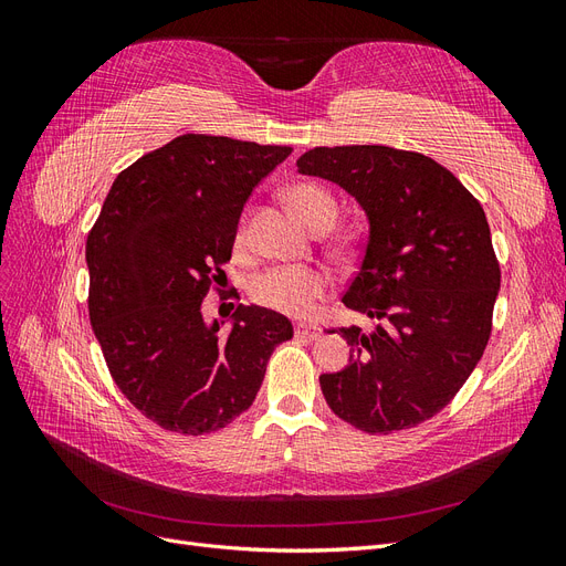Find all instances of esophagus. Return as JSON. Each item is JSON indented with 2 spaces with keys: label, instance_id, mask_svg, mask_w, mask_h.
I'll return each mask as SVG.
<instances>
[{
  "label": "esophagus",
  "instance_id": "esophagus-1",
  "mask_svg": "<svg viewBox=\"0 0 566 566\" xmlns=\"http://www.w3.org/2000/svg\"><path fill=\"white\" fill-rule=\"evenodd\" d=\"M321 335V328H316V325H295V337H302V339H316Z\"/></svg>",
  "mask_w": 566,
  "mask_h": 566
}]
</instances>
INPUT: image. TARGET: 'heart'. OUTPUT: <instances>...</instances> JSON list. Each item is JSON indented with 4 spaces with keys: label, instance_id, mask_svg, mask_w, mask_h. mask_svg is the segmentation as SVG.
<instances>
[{
    "label": "heart",
    "instance_id": "heart-1",
    "mask_svg": "<svg viewBox=\"0 0 566 566\" xmlns=\"http://www.w3.org/2000/svg\"><path fill=\"white\" fill-rule=\"evenodd\" d=\"M287 200L310 229L331 224L337 217V202L318 184H297L287 191ZM243 238V231H241ZM331 287V276L318 269L276 266L260 273L250 285V295L266 310L304 318L314 312L316 300Z\"/></svg>",
    "mask_w": 566,
    "mask_h": 566
}]
</instances>
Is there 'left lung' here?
<instances>
[{
	"mask_svg": "<svg viewBox=\"0 0 566 566\" xmlns=\"http://www.w3.org/2000/svg\"><path fill=\"white\" fill-rule=\"evenodd\" d=\"M297 172L337 184L368 221L342 302L378 325L337 331L352 364L321 375L323 397L370 434L416 427L455 397L491 335L501 269L482 205L447 167L391 146H318Z\"/></svg>",
	"mask_w": 566,
	"mask_h": 566,
	"instance_id": "left-lung-1",
	"label": "left lung"
}]
</instances>
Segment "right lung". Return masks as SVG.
<instances>
[{"instance_id": "1", "label": "right lung", "mask_w": 566, "mask_h": 566, "mask_svg": "<svg viewBox=\"0 0 566 566\" xmlns=\"http://www.w3.org/2000/svg\"><path fill=\"white\" fill-rule=\"evenodd\" d=\"M293 148L184 134L119 172L87 238L90 321L115 385L169 432L208 434L248 410L293 323L202 300L231 260L252 188ZM229 332H221L223 323Z\"/></svg>"}]
</instances>
